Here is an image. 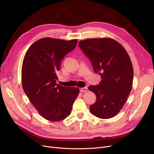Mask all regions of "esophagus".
<instances>
[{"instance_id":"obj_1","label":"esophagus","mask_w":154,"mask_h":154,"mask_svg":"<svg viewBox=\"0 0 154 154\" xmlns=\"http://www.w3.org/2000/svg\"><path fill=\"white\" fill-rule=\"evenodd\" d=\"M87 89H88L87 87H82V88H80V91L81 92H86L87 91Z\"/></svg>"}]
</instances>
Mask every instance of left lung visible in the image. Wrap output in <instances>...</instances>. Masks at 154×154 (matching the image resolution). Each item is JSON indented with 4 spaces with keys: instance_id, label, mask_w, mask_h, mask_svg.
Returning a JSON list of instances; mask_svg holds the SVG:
<instances>
[{
    "instance_id": "left-lung-1",
    "label": "left lung",
    "mask_w": 154,
    "mask_h": 154,
    "mask_svg": "<svg viewBox=\"0 0 154 154\" xmlns=\"http://www.w3.org/2000/svg\"><path fill=\"white\" fill-rule=\"evenodd\" d=\"M78 45L102 79L97 85L88 87L97 97L91 112L103 119L114 117L132 89L134 70L130 57L122 45L110 38H88L80 40Z\"/></svg>"
}]
</instances>
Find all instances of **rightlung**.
<instances>
[{
  "label": "right lung",
  "instance_id": "add662e5",
  "mask_svg": "<svg viewBox=\"0 0 154 154\" xmlns=\"http://www.w3.org/2000/svg\"><path fill=\"white\" fill-rule=\"evenodd\" d=\"M77 40L45 37L32 44L24 56L22 84L30 102L44 119L63 120L71 113L79 94L77 87H63L56 83V72L61 62L76 47Z\"/></svg>",
  "mask_w": 154,
  "mask_h": 154
}]
</instances>
